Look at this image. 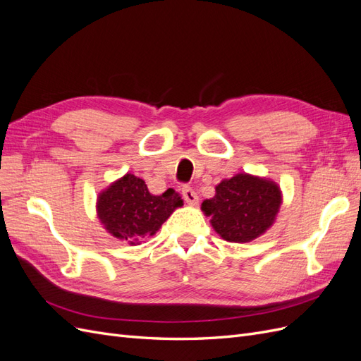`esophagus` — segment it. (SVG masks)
<instances>
[{
    "instance_id": "esophagus-1",
    "label": "esophagus",
    "mask_w": 361,
    "mask_h": 361,
    "mask_svg": "<svg viewBox=\"0 0 361 361\" xmlns=\"http://www.w3.org/2000/svg\"><path fill=\"white\" fill-rule=\"evenodd\" d=\"M182 197L188 204H197V202H199L197 194H195V191L191 187H188V185H185V187L182 188Z\"/></svg>"
}]
</instances>
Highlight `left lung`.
Listing matches in <instances>:
<instances>
[{"label":"left lung","instance_id":"1","mask_svg":"<svg viewBox=\"0 0 361 361\" xmlns=\"http://www.w3.org/2000/svg\"><path fill=\"white\" fill-rule=\"evenodd\" d=\"M215 197L202 203L215 232L228 243H248L274 223L281 203L274 182L236 174L215 188Z\"/></svg>","mask_w":361,"mask_h":361}]
</instances>
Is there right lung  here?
<instances>
[{"mask_svg":"<svg viewBox=\"0 0 361 361\" xmlns=\"http://www.w3.org/2000/svg\"><path fill=\"white\" fill-rule=\"evenodd\" d=\"M179 206L182 200L173 188L154 195L143 179L126 174L99 194L97 216L114 238L135 245L143 238L155 235Z\"/></svg>","mask_w":361,"mask_h":361,"instance_id":"right-lung-1","label":"right lung"}]
</instances>
